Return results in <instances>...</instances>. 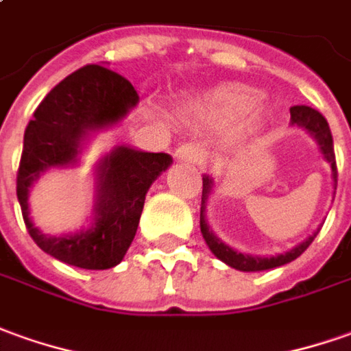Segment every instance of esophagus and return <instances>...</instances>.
<instances>
[{"label": "esophagus", "mask_w": 351, "mask_h": 351, "mask_svg": "<svg viewBox=\"0 0 351 351\" xmlns=\"http://www.w3.org/2000/svg\"><path fill=\"white\" fill-rule=\"evenodd\" d=\"M178 154V158L180 160H187L193 162V164H197V162L202 160V156H204V151L200 149L199 145H181L180 149L176 151Z\"/></svg>", "instance_id": "obj_1"}]
</instances>
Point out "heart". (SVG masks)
I'll return each instance as SVG.
<instances>
[{"label": "heart", "instance_id": "obj_1", "mask_svg": "<svg viewBox=\"0 0 351 351\" xmlns=\"http://www.w3.org/2000/svg\"><path fill=\"white\" fill-rule=\"evenodd\" d=\"M256 103L258 95L254 89L229 84L193 101L189 114L214 125H229L241 120V132L245 135H256L267 120L265 110L258 108Z\"/></svg>", "mask_w": 351, "mask_h": 351}]
</instances>
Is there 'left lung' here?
Returning <instances> with one entry per match:
<instances>
[{"label":"left lung","mask_w":351,"mask_h":351,"mask_svg":"<svg viewBox=\"0 0 351 351\" xmlns=\"http://www.w3.org/2000/svg\"><path fill=\"white\" fill-rule=\"evenodd\" d=\"M291 125L294 128H302L306 134L317 143V149L323 156V160L330 166V176L335 181V189H337V160H335V145H332V135H330V128L328 122L325 120V116L317 112L311 106H292L291 108ZM214 178L212 176H202V204H200V233L206 241L208 248L212 250V254L216 256L217 260H221L227 263L229 267L239 269V271H265V269H275L281 267L285 263H291L292 260H296L306 248H308L313 239L317 237V231H313V235H309L308 239H304L302 243L296 246H292L291 250L275 256H252V254L237 252L235 248H231L226 245L219 237L214 233V229L210 227L206 219V202L214 191Z\"/></svg>","instance_id":"1"}]
</instances>
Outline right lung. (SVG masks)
Segmentation results:
<instances>
[{
  "instance_id": "1",
  "label": "right lung",
  "mask_w": 351,
  "mask_h": 351,
  "mask_svg": "<svg viewBox=\"0 0 351 351\" xmlns=\"http://www.w3.org/2000/svg\"><path fill=\"white\" fill-rule=\"evenodd\" d=\"M139 103L134 86L112 70L88 64L47 93L24 132L16 197L34 243L59 262L82 269H110L124 260L143 212L147 191L171 166L166 152L116 145L93 166L89 226L76 233L45 235L30 217V191L45 171L76 168L89 141L118 125Z\"/></svg>"
}]
</instances>
